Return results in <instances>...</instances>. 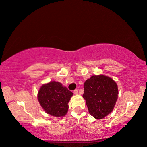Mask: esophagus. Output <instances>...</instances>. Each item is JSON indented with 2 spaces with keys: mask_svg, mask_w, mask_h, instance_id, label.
<instances>
[{
  "mask_svg": "<svg viewBox=\"0 0 147 147\" xmlns=\"http://www.w3.org/2000/svg\"><path fill=\"white\" fill-rule=\"evenodd\" d=\"M73 93H74V94L75 95H77V94H78V89H75L74 90V92H73Z\"/></svg>",
  "mask_w": 147,
  "mask_h": 147,
  "instance_id": "obj_1",
  "label": "esophagus"
}]
</instances>
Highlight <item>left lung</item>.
<instances>
[{
	"label": "left lung",
	"instance_id": "left-lung-1",
	"mask_svg": "<svg viewBox=\"0 0 147 147\" xmlns=\"http://www.w3.org/2000/svg\"><path fill=\"white\" fill-rule=\"evenodd\" d=\"M118 96L117 84L104 75L92 76L84 83L83 97L86 100L89 113L100 119L113 110Z\"/></svg>",
	"mask_w": 147,
	"mask_h": 147
}]
</instances>
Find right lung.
Returning a JSON list of instances; mask_svg holds the SVG:
<instances>
[{"instance_id": "1", "label": "right lung", "mask_w": 147, "mask_h": 147, "mask_svg": "<svg viewBox=\"0 0 147 147\" xmlns=\"http://www.w3.org/2000/svg\"><path fill=\"white\" fill-rule=\"evenodd\" d=\"M73 95L61 83L51 82L40 88L38 100L47 113L52 116L61 117L67 112V104Z\"/></svg>"}]
</instances>
